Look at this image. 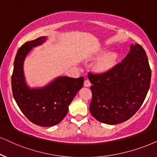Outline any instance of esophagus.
<instances>
[{
  "instance_id": "34e87169",
  "label": "esophagus",
  "mask_w": 157,
  "mask_h": 157,
  "mask_svg": "<svg viewBox=\"0 0 157 157\" xmlns=\"http://www.w3.org/2000/svg\"><path fill=\"white\" fill-rule=\"evenodd\" d=\"M90 85H91V83L89 80H85L84 81V86L85 87H90Z\"/></svg>"
}]
</instances>
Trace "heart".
Returning <instances> with one entry per match:
<instances>
[{"label":"heart","mask_w":157,"mask_h":157,"mask_svg":"<svg viewBox=\"0 0 157 157\" xmlns=\"http://www.w3.org/2000/svg\"><path fill=\"white\" fill-rule=\"evenodd\" d=\"M104 51H102L104 53ZM118 59V54L116 52H110L101 57L96 64V69L99 72H106L112 69Z\"/></svg>","instance_id":"obj_1"}]
</instances>
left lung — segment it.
Instances as JSON below:
<instances>
[{
	"mask_svg": "<svg viewBox=\"0 0 157 157\" xmlns=\"http://www.w3.org/2000/svg\"><path fill=\"white\" fill-rule=\"evenodd\" d=\"M151 71L146 51L139 44L106 72L88 73L93 85L90 112L99 122L116 124L128 120L142 106L148 91Z\"/></svg>",
	"mask_w": 157,
	"mask_h": 157,
	"instance_id": "left-lung-1",
	"label": "left lung"
}]
</instances>
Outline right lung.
<instances>
[{
  "label": "right lung",
  "mask_w": 157,
  "mask_h": 157,
  "mask_svg": "<svg viewBox=\"0 0 157 157\" xmlns=\"http://www.w3.org/2000/svg\"><path fill=\"white\" fill-rule=\"evenodd\" d=\"M45 40L46 37H38L19 48L13 63L11 88L13 98L26 117L37 125L51 127L66 116L69 105L82 87L84 77H59L42 88H29L24 76V60L33 48Z\"/></svg>",
  "instance_id": "obj_1"
}]
</instances>
